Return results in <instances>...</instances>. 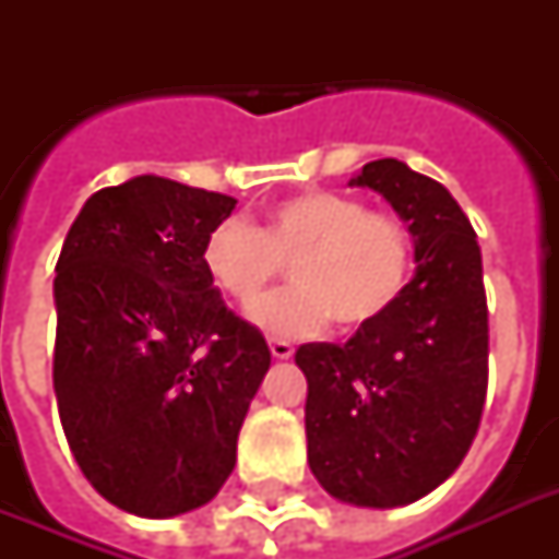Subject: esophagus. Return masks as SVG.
I'll list each match as a JSON object with an SVG mask.
<instances>
[{
	"instance_id": "1",
	"label": "esophagus",
	"mask_w": 559,
	"mask_h": 559,
	"mask_svg": "<svg viewBox=\"0 0 559 559\" xmlns=\"http://www.w3.org/2000/svg\"><path fill=\"white\" fill-rule=\"evenodd\" d=\"M270 350L275 359H289L293 357V345L287 340H270Z\"/></svg>"
}]
</instances>
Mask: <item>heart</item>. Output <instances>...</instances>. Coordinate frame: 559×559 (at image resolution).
Segmentation results:
<instances>
[{
	"instance_id": "b5f03b06",
	"label": "heart",
	"mask_w": 559,
	"mask_h": 559,
	"mask_svg": "<svg viewBox=\"0 0 559 559\" xmlns=\"http://www.w3.org/2000/svg\"><path fill=\"white\" fill-rule=\"evenodd\" d=\"M209 278L235 305L252 307L284 266L296 287L252 310L278 336H310L336 322L366 331L391 313L412 278L415 243L391 214L333 191H301L272 202L261 228L228 219L202 246Z\"/></svg>"
}]
</instances>
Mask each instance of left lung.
I'll return each instance as SVG.
<instances>
[{"mask_svg":"<svg viewBox=\"0 0 559 559\" xmlns=\"http://www.w3.org/2000/svg\"><path fill=\"white\" fill-rule=\"evenodd\" d=\"M373 188L415 237V278L391 313L345 345L296 350L307 377V461L340 502L397 508L459 469L487 397V296L467 214L406 162H368Z\"/></svg>","mask_w":559,"mask_h":559,"instance_id":"left-lung-1","label":"left lung"}]
</instances>
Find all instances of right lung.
I'll return each mask as SVG.
<instances>
[{
  "label": "right lung",
  "mask_w": 559,
  "mask_h": 559,
  "mask_svg": "<svg viewBox=\"0 0 559 559\" xmlns=\"http://www.w3.org/2000/svg\"><path fill=\"white\" fill-rule=\"evenodd\" d=\"M226 193L135 177L86 200L57 258L55 394L72 455L107 502L165 520L211 502L270 368L202 246Z\"/></svg>",
  "instance_id": "obj_1"
}]
</instances>
